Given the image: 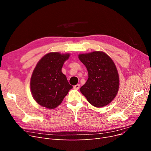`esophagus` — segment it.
Wrapping results in <instances>:
<instances>
[{
    "mask_svg": "<svg viewBox=\"0 0 151 151\" xmlns=\"http://www.w3.org/2000/svg\"><path fill=\"white\" fill-rule=\"evenodd\" d=\"M80 88V84H76L74 86V89H76V90H78Z\"/></svg>",
    "mask_w": 151,
    "mask_h": 151,
    "instance_id": "34e87169",
    "label": "esophagus"
}]
</instances>
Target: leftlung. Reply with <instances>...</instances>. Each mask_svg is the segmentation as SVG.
<instances>
[{
	"label": "left lung",
	"mask_w": 151,
	"mask_h": 151,
	"mask_svg": "<svg viewBox=\"0 0 151 151\" xmlns=\"http://www.w3.org/2000/svg\"><path fill=\"white\" fill-rule=\"evenodd\" d=\"M79 58L88 72V81L81 88V92L93 106H106L115 98L119 88L115 63L102 52L80 54Z\"/></svg>",
	"instance_id": "1"
}]
</instances>
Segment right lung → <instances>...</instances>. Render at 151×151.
<instances>
[{
    "instance_id": "obj_1",
    "label": "right lung",
    "mask_w": 151,
    "mask_h": 151,
    "mask_svg": "<svg viewBox=\"0 0 151 151\" xmlns=\"http://www.w3.org/2000/svg\"><path fill=\"white\" fill-rule=\"evenodd\" d=\"M69 54L49 53L41 59L32 74L30 86L33 97L41 106L53 109L60 104L72 88L62 72Z\"/></svg>"
}]
</instances>
